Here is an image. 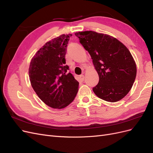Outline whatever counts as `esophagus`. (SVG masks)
Segmentation results:
<instances>
[{"instance_id": "34e87169", "label": "esophagus", "mask_w": 153, "mask_h": 153, "mask_svg": "<svg viewBox=\"0 0 153 153\" xmlns=\"http://www.w3.org/2000/svg\"><path fill=\"white\" fill-rule=\"evenodd\" d=\"M80 80H84V75H81L80 76Z\"/></svg>"}]
</instances>
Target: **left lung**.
I'll return each instance as SVG.
<instances>
[{"instance_id": "obj_1", "label": "left lung", "mask_w": 153, "mask_h": 153, "mask_svg": "<svg viewBox=\"0 0 153 153\" xmlns=\"http://www.w3.org/2000/svg\"><path fill=\"white\" fill-rule=\"evenodd\" d=\"M80 43L89 53L99 75L92 88L98 98L109 102L123 99L131 89L137 75L135 61L121 42L94 31L76 32Z\"/></svg>"}]
</instances>
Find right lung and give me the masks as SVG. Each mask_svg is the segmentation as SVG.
<instances>
[{
    "instance_id": "obj_1",
    "label": "right lung",
    "mask_w": 153,
    "mask_h": 153,
    "mask_svg": "<svg viewBox=\"0 0 153 153\" xmlns=\"http://www.w3.org/2000/svg\"><path fill=\"white\" fill-rule=\"evenodd\" d=\"M72 34H62L46 43L32 59L31 85L39 98L53 108H63L75 99L79 83L68 72L65 55Z\"/></svg>"
}]
</instances>
